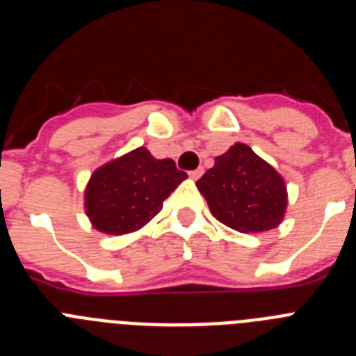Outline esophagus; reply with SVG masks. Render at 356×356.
<instances>
[{
    "label": "esophagus",
    "instance_id": "34e87169",
    "mask_svg": "<svg viewBox=\"0 0 356 356\" xmlns=\"http://www.w3.org/2000/svg\"><path fill=\"white\" fill-rule=\"evenodd\" d=\"M201 175H203V168H197V169H194V171L188 172V176H191L193 180H197V178H200Z\"/></svg>",
    "mask_w": 356,
    "mask_h": 356
}]
</instances>
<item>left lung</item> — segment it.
Here are the masks:
<instances>
[{"label":"left lung","instance_id":"1","mask_svg":"<svg viewBox=\"0 0 356 356\" xmlns=\"http://www.w3.org/2000/svg\"><path fill=\"white\" fill-rule=\"evenodd\" d=\"M217 221L241 234H259L284 221L287 185L271 163L237 143L197 180Z\"/></svg>","mask_w":356,"mask_h":356}]
</instances>
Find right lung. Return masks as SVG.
Instances as JSON below:
<instances>
[{
    "mask_svg": "<svg viewBox=\"0 0 356 356\" xmlns=\"http://www.w3.org/2000/svg\"><path fill=\"white\" fill-rule=\"evenodd\" d=\"M185 178L171 159L159 160L137 147L92 172L85 187V213L97 232L131 234L162 210L163 200Z\"/></svg>",
    "mask_w": 356,
    "mask_h": 356,
    "instance_id": "1",
    "label": "right lung"
}]
</instances>
